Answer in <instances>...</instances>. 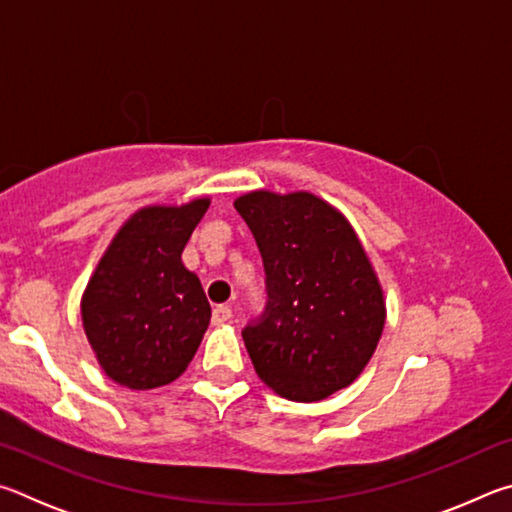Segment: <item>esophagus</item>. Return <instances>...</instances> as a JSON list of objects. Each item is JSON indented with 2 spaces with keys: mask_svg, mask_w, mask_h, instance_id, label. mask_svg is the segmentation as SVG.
Segmentation results:
<instances>
[{
  "mask_svg": "<svg viewBox=\"0 0 512 512\" xmlns=\"http://www.w3.org/2000/svg\"><path fill=\"white\" fill-rule=\"evenodd\" d=\"M231 319V308L229 306H215L213 308V315H211V321L215 326L224 324V321Z\"/></svg>",
  "mask_w": 512,
  "mask_h": 512,
  "instance_id": "34e87169",
  "label": "esophagus"
}]
</instances>
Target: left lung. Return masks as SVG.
<instances>
[{"instance_id":"1","label":"left lung","mask_w":512,"mask_h":512,"mask_svg":"<svg viewBox=\"0 0 512 512\" xmlns=\"http://www.w3.org/2000/svg\"><path fill=\"white\" fill-rule=\"evenodd\" d=\"M265 267V308L242 328L267 387L317 402L351 384L384 328V301L351 224L310 193L236 200Z\"/></svg>"}]
</instances>
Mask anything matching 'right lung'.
<instances>
[{
  "label": "right lung",
  "mask_w": 512,
  "mask_h": 512,
  "mask_svg": "<svg viewBox=\"0 0 512 512\" xmlns=\"http://www.w3.org/2000/svg\"><path fill=\"white\" fill-rule=\"evenodd\" d=\"M209 200L150 206L119 231L83 297L85 335L110 378L155 389L186 371L211 319L182 251Z\"/></svg>",
  "instance_id": "right-lung-1"
}]
</instances>
